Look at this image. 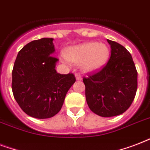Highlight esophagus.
I'll list each match as a JSON object with an SVG mask.
<instances>
[{"label":"esophagus","instance_id":"esophagus-1","mask_svg":"<svg viewBox=\"0 0 150 150\" xmlns=\"http://www.w3.org/2000/svg\"><path fill=\"white\" fill-rule=\"evenodd\" d=\"M75 78H76V79L79 80V81H80V80H82V76H81V75L80 74H79V73H75Z\"/></svg>","mask_w":150,"mask_h":150}]
</instances>
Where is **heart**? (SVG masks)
<instances>
[{
  "instance_id": "heart-1",
  "label": "heart",
  "mask_w": 150,
  "mask_h": 150,
  "mask_svg": "<svg viewBox=\"0 0 150 150\" xmlns=\"http://www.w3.org/2000/svg\"><path fill=\"white\" fill-rule=\"evenodd\" d=\"M109 54V48L104 43L89 42L69 48L66 58L73 64L82 63L85 71H93L104 65Z\"/></svg>"
}]
</instances>
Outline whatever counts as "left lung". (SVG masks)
I'll list each match as a JSON object with an SVG mask.
<instances>
[{
    "label": "left lung",
    "mask_w": 150,
    "mask_h": 150,
    "mask_svg": "<svg viewBox=\"0 0 150 150\" xmlns=\"http://www.w3.org/2000/svg\"><path fill=\"white\" fill-rule=\"evenodd\" d=\"M111 54L102 69L83 78L89 109L109 117L123 114L135 99L138 72L132 57L125 47L107 40Z\"/></svg>",
    "instance_id": "left-lung-1"
}]
</instances>
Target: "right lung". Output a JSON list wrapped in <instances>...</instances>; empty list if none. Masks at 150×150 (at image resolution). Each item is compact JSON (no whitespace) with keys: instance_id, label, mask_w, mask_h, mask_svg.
<instances>
[{"instance_id":"add662e5","label":"right lung","mask_w":150,"mask_h":150,"mask_svg":"<svg viewBox=\"0 0 150 150\" xmlns=\"http://www.w3.org/2000/svg\"><path fill=\"white\" fill-rule=\"evenodd\" d=\"M54 39L42 38L27 43L18 52L12 70L11 89L21 109L35 118L54 117L75 82L74 74L61 75L55 65Z\"/></svg>"}]
</instances>
